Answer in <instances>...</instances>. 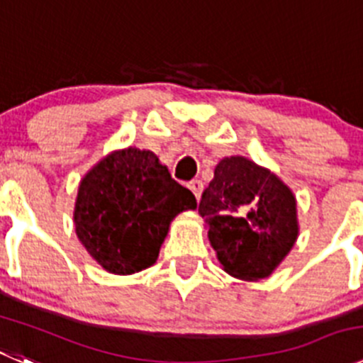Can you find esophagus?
<instances>
[{
	"instance_id": "1",
	"label": "esophagus",
	"mask_w": 363,
	"mask_h": 363,
	"mask_svg": "<svg viewBox=\"0 0 363 363\" xmlns=\"http://www.w3.org/2000/svg\"><path fill=\"white\" fill-rule=\"evenodd\" d=\"M189 189H191L192 194L196 196V199H199L203 192V182L201 179H192V182H189Z\"/></svg>"
}]
</instances>
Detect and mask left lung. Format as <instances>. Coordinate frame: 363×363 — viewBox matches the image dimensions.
<instances>
[{
  "mask_svg": "<svg viewBox=\"0 0 363 363\" xmlns=\"http://www.w3.org/2000/svg\"><path fill=\"white\" fill-rule=\"evenodd\" d=\"M199 213L224 271L246 281L267 278L299 233L291 189L244 157H226L216 165Z\"/></svg>",
  "mask_w": 363,
  "mask_h": 363,
  "instance_id": "obj_1",
  "label": "left lung"
}]
</instances>
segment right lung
Instances as JSON below:
<instances>
[{"label":"right lung","mask_w":363,"mask_h":363,"mask_svg":"<svg viewBox=\"0 0 363 363\" xmlns=\"http://www.w3.org/2000/svg\"><path fill=\"white\" fill-rule=\"evenodd\" d=\"M189 208H196L194 194L153 151L126 147L106 155L80 182L76 235L105 271L133 274L157 262L169 224Z\"/></svg>","instance_id":"right-lung-1"}]
</instances>
